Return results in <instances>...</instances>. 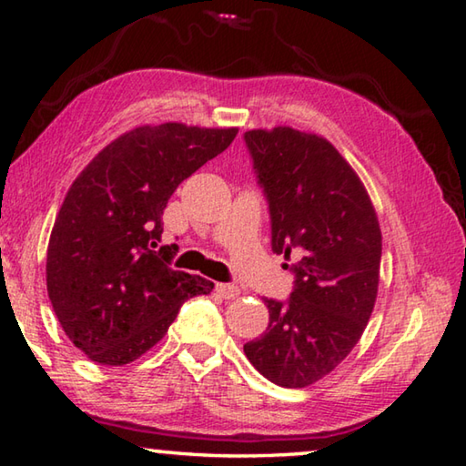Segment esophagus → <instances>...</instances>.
Instances as JSON below:
<instances>
[{"mask_svg":"<svg viewBox=\"0 0 466 466\" xmlns=\"http://www.w3.org/2000/svg\"><path fill=\"white\" fill-rule=\"evenodd\" d=\"M216 291L224 299H234V298H238V294H240V289L232 286V283H216Z\"/></svg>","mask_w":466,"mask_h":466,"instance_id":"esophagus-1","label":"esophagus"}]
</instances>
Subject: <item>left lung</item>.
I'll return each mask as SVG.
<instances>
[{
    "label": "left lung",
    "mask_w": 466,
    "mask_h": 466,
    "mask_svg": "<svg viewBox=\"0 0 466 466\" xmlns=\"http://www.w3.org/2000/svg\"><path fill=\"white\" fill-rule=\"evenodd\" d=\"M269 203L271 248L298 257L286 302L265 298L269 327L244 345L267 380L304 389L341 364L372 317L382 234L364 183L325 137L291 127L244 133Z\"/></svg>",
    "instance_id": "obj_1"
}]
</instances>
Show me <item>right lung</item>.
<instances>
[{"label":"right lung","instance_id":"obj_1","mask_svg":"<svg viewBox=\"0 0 466 466\" xmlns=\"http://www.w3.org/2000/svg\"><path fill=\"white\" fill-rule=\"evenodd\" d=\"M236 127H136L74 180L46 248V291L59 325L100 366H125L167 335L183 302L214 283L170 267L162 214L185 178L232 144Z\"/></svg>","mask_w":466,"mask_h":466}]
</instances>
